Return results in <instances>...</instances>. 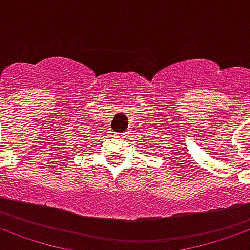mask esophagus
Returning <instances> with one entry per match:
<instances>
[{"label": "esophagus", "mask_w": 250, "mask_h": 250, "mask_svg": "<svg viewBox=\"0 0 250 250\" xmlns=\"http://www.w3.org/2000/svg\"><path fill=\"white\" fill-rule=\"evenodd\" d=\"M123 135H125V134H123ZM122 138H123V136H122Z\"/></svg>", "instance_id": "obj_1"}]
</instances>
